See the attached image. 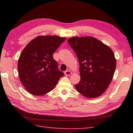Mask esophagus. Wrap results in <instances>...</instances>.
Masks as SVG:
<instances>
[{
    "label": "esophagus",
    "instance_id": "esophagus-1",
    "mask_svg": "<svg viewBox=\"0 0 133 133\" xmlns=\"http://www.w3.org/2000/svg\"><path fill=\"white\" fill-rule=\"evenodd\" d=\"M64 74L66 76H69L71 74V72L70 71H66L64 72Z\"/></svg>",
    "mask_w": 133,
    "mask_h": 133
}]
</instances>
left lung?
Segmentation results:
<instances>
[{"mask_svg":"<svg viewBox=\"0 0 133 133\" xmlns=\"http://www.w3.org/2000/svg\"><path fill=\"white\" fill-rule=\"evenodd\" d=\"M68 43L79 62L81 81L75 88L87 98H97L106 91L113 77L116 60L110 48L91 36L72 37Z\"/></svg>","mask_w":133,"mask_h":133,"instance_id":"8db88e82","label":"left lung"}]
</instances>
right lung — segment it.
Here are the masks:
<instances>
[{
    "label": "right lung",
    "mask_w": 133,
    "mask_h": 133,
    "mask_svg": "<svg viewBox=\"0 0 133 133\" xmlns=\"http://www.w3.org/2000/svg\"><path fill=\"white\" fill-rule=\"evenodd\" d=\"M66 38L39 36L22 51L18 69L20 80L30 94L43 95L54 88L64 73L58 70L53 54Z\"/></svg>",
    "instance_id": "obj_1"
}]
</instances>
